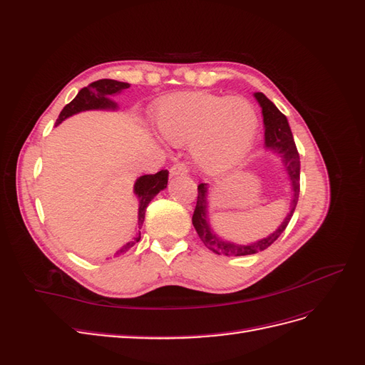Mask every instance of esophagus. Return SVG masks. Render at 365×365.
Listing matches in <instances>:
<instances>
[{
    "mask_svg": "<svg viewBox=\"0 0 365 365\" xmlns=\"http://www.w3.org/2000/svg\"><path fill=\"white\" fill-rule=\"evenodd\" d=\"M169 175H170V176L187 175V168H185V164H182V163H176V164H173L172 168H170V170H169Z\"/></svg>",
    "mask_w": 365,
    "mask_h": 365,
    "instance_id": "34e87169",
    "label": "esophagus"
}]
</instances>
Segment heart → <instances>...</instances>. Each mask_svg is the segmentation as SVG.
I'll return each mask as SVG.
<instances>
[{
  "mask_svg": "<svg viewBox=\"0 0 365 365\" xmlns=\"http://www.w3.org/2000/svg\"><path fill=\"white\" fill-rule=\"evenodd\" d=\"M160 134L175 146L189 143L197 169L224 175L245 160L256 140L259 120L244 97L212 93H180L155 106Z\"/></svg>",
  "mask_w": 365,
  "mask_h": 365,
  "instance_id": "1",
  "label": "heart"
}]
</instances>
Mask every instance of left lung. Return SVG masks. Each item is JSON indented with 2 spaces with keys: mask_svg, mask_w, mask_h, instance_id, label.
Listing matches in <instances>:
<instances>
[{
  "mask_svg": "<svg viewBox=\"0 0 365 365\" xmlns=\"http://www.w3.org/2000/svg\"><path fill=\"white\" fill-rule=\"evenodd\" d=\"M254 97H256V101L262 108L264 125V148L274 152L277 157H280L284 165V170L288 173V178L291 181V208L288 216L283 219V222L279 225V228L269 236L256 242H250V244H236V242H230L219 237L213 231L212 225H210L207 201L208 184H200L197 185V201L192 222L197 236L204 242V245L210 251L219 254V256H248V254H256L272 245L274 242L280 237L284 228L288 227L298 202V195H300V155H298L297 152L288 118L279 111L277 106H275L263 93H254Z\"/></svg>",
  "mask_w": 365,
  "mask_h": 365,
  "instance_id": "left-lung-1",
  "label": "left lung"
}]
</instances>
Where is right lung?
Wrapping results in <instances>:
<instances>
[{
	"instance_id": "obj_1",
	"label": "right lung",
	"mask_w": 365,
	"mask_h": 365,
	"mask_svg": "<svg viewBox=\"0 0 365 365\" xmlns=\"http://www.w3.org/2000/svg\"><path fill=\"white\" fill-rule=\"evenodd\" d=\"M129 86L130 85L126 82H118L113 79H101L82 88L73 101L67 106H63L56 120V126L61 125L65 118H68L74 114H79L82 111H97V109H101V111H115L118 105L113 101L111 96L125 91ZM168 178H169V172L160 170L155 175H143L135 181L134 193L138 197V233L132 237L128 244L121 247L115 252V256H118L121 252H126L130 247H134L140 240L141 237L140 230L143 227V222H145L146 208L153 197L168 187Z\"/></svg>"
}]
</instances>
